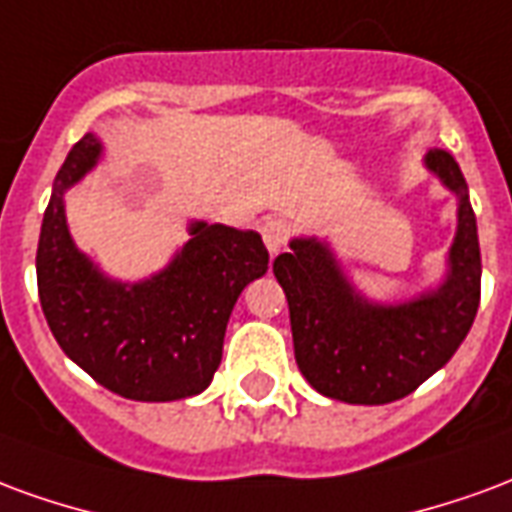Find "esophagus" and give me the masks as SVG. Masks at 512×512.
Wrapping results in <instances>:
<instances>
[{
    "label": "esophagus",
    "instance_id": "obj_1",
    "mask_svg": "<svg viewBox=\"0 0 512 512\" xmlns=\"http://www.w3.org/2000/svg\"><path fill=\"white\" fill-rule=\"evenodd\" d=\"M261 237H264V245H267V251L275 256V253H281V248L289 242L292 237V226H289V220L283 218H270L264 226H261Z\"/></svg>",
    "mask_w": 512,
    "mask_h": 512
}]
</instances>
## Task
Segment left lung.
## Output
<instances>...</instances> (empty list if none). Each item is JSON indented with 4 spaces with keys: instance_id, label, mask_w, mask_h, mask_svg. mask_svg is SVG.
Returning a JSON list of instances; mask_svg holds the SVG:
<instances>
[{
    "instance_id": "obj_1",
    "label": "left lung",
    "mask_w": 512,
    "mask_h": 512,
    "mask_svg": "<svg viewBox=\"0 0 512 512\" xmlns=\"http://www.w3.org/2000/svg\"><path fill=\"white\" fill-rule=\"evenodd\" d=\"M425 166L458 196V231L450 275L436 292L395 308L371 305L343 281L330 251L294 240L272 261L289 300L294 357L319 393L346 404H390L414 393L455 354L480 305V242L466 179L447 149Z\"/></svg>"
}]
</instances>
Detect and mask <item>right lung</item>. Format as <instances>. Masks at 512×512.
<instances>
[{
  "label": "right lung",
  "instance_id": "add662e5",
  "mask_svg": "<svg viewBox=\"0 0 512 512\" xmlns=\"http://www.w3.org/2000/svg\"><path fill=\"white\" fill-rule=\"evenodd\" d=\"M100 155L92 133L70 149L43 215L37 292L62 352L111 393L133 401H179L207 390L223 357L231 308L267 272L256 231L193 223L190 242L152 281L103 278L67 234L65 193Z\"/></svg>",
  "mask_w": 512,
  "mask_h": 512
}]
</instances>
